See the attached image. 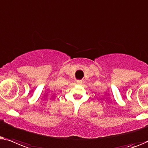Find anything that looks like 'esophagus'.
Listing matches in <instances>:
<instances>
[{
  "instance_id": "obj_1",
  "label": "esophagus",
  "mask_w": 148,
  "mask_h": 148,
  "mask_svg": "<svg viewBox=\"0 0 148 148\" xmlns=\"http://www.w3.org/2000/svg\"><path fill=\"white\" fill-rule=\"evenodd\" d=\"M76 83H77L78 84H81L82 83V80H76Z\"/></svg>"
}]
</instances>
